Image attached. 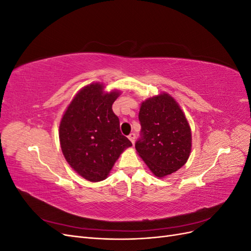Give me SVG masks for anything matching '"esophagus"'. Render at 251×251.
Segmentation results:
<instances>
[{"instance_id": "esophagus-1", "label": "esophagus", "mask_w": 251, "mask_h": 251, "mask_svg": "<svg viewBox=\"0 0 251 251\" xmlns=\"http://www.w3.org/2000/svg\"><path fill=\"white\" fill-rule=\"evenodd\" d=\"M127 137H128V139H130V141L134 144V142H135V133H131L130 135L127 136Z\"/></svg>"}]
</instances>
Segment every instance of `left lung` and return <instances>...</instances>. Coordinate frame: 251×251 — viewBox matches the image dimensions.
Masks as SVG:
<instances>
[{"label": "left lung", "instance_id": "1", "mask_svg": "<svg viewBox=\"0 0 251 251\" xmlns=\"http://www.w3.org/2000/svg\"><path fill=\"white\" fill-rule=\"evenodd\" d=\"M140 138L135 144L142 160L156 177L163 178L183 166L191 154V126L178 102L168 93L140 105Z\"/></svg>", "mask_w": 251, "mask_h": 251}]
</instances>
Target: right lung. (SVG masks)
I'll return each instance as SVG.
<instances>
[{
    "instance_id": "1",
    "label": "right lung",
    "mask_w": 251,
    "mask_h": 251,
    "mask_svg": "<svg viewBox=\"0 0 251 251\" xmlns=\"http://www.w3.org/2000/svg\"><path fill=\"white\" fill-rule=\"evenodd\" d=\"M93 82L74 96L59 125V142L67 162L91 182L108 177L120 154L132 142L120 132L112 104L120 91L104 92Z\"/></svg>"
}]
</instances>
